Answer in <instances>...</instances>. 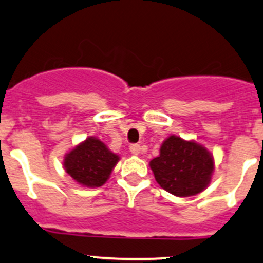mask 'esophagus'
Instances as JSON below:
<instances>
[{"mask_svg":"<svg viewBox=\"0 0 263 263\" xmlns=\"http://www.w3.org/2000/svg\"><path fill=\"white\" fill-rule=\"evenodd\" d=\"M129 151H131L132 155H140V153H141V146H140V145H131V146H129Z\"/></svg>","mask_w":263,"mask_h":263,"instance_id":"1","label":"esophagus"}]
</instances>
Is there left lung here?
Here are the masks:
<instances>
[{
  "mask_svg": "<svg viewBox=\"0 0 263 263\" xmlns=\"http://www.w3.org/2000/svg\"><path fill=\"white\" fill-rule=\"evenodd\" d=\"M156 182L177 197H191L210 184L215 160L210 151L196 140L171 135L163 141L158 158L150 161Z\"/></svg>",
  "mask_w": 263,
  "mask_h": 263,
  "instance_id": "1",
  "label": "left lung"
}]
</instances>
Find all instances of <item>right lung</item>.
<instances>
[{"instance_id":"right-lung-1","label":"right lung","mask_w":263,"mask_h":263,"mask_svg":"<svg viewBox=\"0 0 263 263\" xmlns=\"http://www.w3.org/2000/svg\"><path fill=\"white\" fill-rule=\"evenodd\" d=\"M119 159L102 140L89 136L65 154L63 169L78 184L97 188L109 179Z\"/></svg>"}]
</instances>
